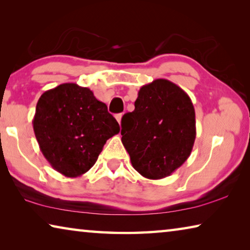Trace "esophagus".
<instances>
[{
  "mask_svg": "<svg viewBox=\"0 0 250 250\" xmlns=\"http://www.w3.org/2000/svg\"><path fill=\"white\" fill-rule=\"evenodd\" d=\"M115 117H116L117 121L119 122V125H120V124H121V118H122V113H118V115H116Z\"/></svg>",
  "mask_w": 250,
  "mask_h": 250,
  "instance_id": "34e87169",
  "label": "esophagus"
}]
</instances>
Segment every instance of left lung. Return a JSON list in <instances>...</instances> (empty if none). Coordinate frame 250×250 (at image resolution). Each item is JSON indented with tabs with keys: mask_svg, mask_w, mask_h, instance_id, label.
I'll return each instance as SVG.
<instances>
[{
	"mask_svg": "<svg viewBox=\"0 0 250 250\" xmlns=\"http://www.w3.org/2000/svg\"><path fill=\"white\" fill-rule=\"evenodd\" d=\"M121 141L135 171L149 180L171 175L189 155L196 138L195 110L188 95L167 79L138 92L134 110L122 117Z\"/></svg>",
	"mask_w": 250,
	"mask_h": 250,
	"instance_id": "obj_1",
	"label": "left lung"
}]
</instances>
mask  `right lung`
<instances>
[{"label":"right lung","instance_id":"obj_1","mask_svg":"<svg viewBox=\"0 0 250 250\" xmlns=\"http://www.w3.org/2000/svg\"><path fill=\"white\" fill-rule=\"evenodd\" d=\"M33 128L50 166L67 177L82 176L96 163L119 124L89 88L67 83L45 91L36 104Z\"/></svg>","mask_w":250,"mask_h":250}]
</instances>
